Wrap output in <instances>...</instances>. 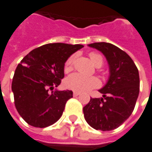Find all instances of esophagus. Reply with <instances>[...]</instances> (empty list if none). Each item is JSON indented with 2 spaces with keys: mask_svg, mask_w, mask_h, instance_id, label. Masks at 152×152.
Wrapping results in <instances>:
<instances>
[{
  "mask_svg": "<svg viewBox=\"0 0 152 152\" xmlns=\"http://www.w3.org/2000/svg\"><path fill=\"white\" fill-rule=\"evenodd\" d=\"M73 96H80V93L77 92V91H74V92H73Z\"/></svg>",
  "mask_w": 152,
  "mask_h": 152,
  "instance_id": "34e87169",
  "label": "esophagus"
}]
</instances>
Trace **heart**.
<instances>
[{
  "instance_id": "1",
  "label": "heart",
  "mask_w": 152,
  "mask_h": 152,
  "mask_svg": "<svg viewBox=\"0 0 152 152\" xmlns=\"http://www.w3.org/2000/svg\"><path fill=\"white\" fill-rule=\"evenodd\" d=\"M76 55L73 54L70 56L65 63L64 70L65 72H71L76 60ZM90 57L94 65L97 67L102 66L103 64V57L102 55L98 54L96 52H91ZM101 84L100 80L96 76H86L80 73H73L72 75L66 77L65 80V85L68 89L75 91L77 92H86L90 90L96 88Z\"/></svg>"
}]
</instances>
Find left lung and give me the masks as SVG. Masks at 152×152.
<instances>
[{
	"mask_svg": "<svg viewBox=\"0 0 152 152\" xmlns=\"http://www.w3.org/2000/svg\"><path fill=\"white\" fill-rule=\"evenodd\" d=\"M89 46L102 51L110 67L108 82L99 91L102 98H91L83 107L86 121L96 130L111 131L119 127L132 115L140 91L137 66L124 50L106 42Z\"/></svg>",
	"mask_w": 152,
	"mask_h": 152,
	"instance_id": "1",
	"label": "left lung"
}]
</instances>
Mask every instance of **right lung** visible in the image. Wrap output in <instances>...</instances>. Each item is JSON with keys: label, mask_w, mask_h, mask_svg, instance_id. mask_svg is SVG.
<instances>
[{"label": "right lung", "mask_w": 152, "mask_h": 152, "mask_svg": "<svg viewBox=\"0 0 152 152\" xmlns=\"http://www.w3.org/2000/svg\"><path fill=\"white\" fill-rule=\"evenodd\" d=\"M82 45L50 43L37 47L20 61L15 69L11 89L20 115L29 125L44 128L56 122L72 91H53L64 78L67 58Z\"/></svg>", "instance_id": "right-lung-1"}]
</instances>
